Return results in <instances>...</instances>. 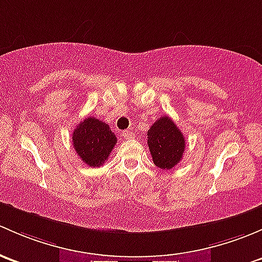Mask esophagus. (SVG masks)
I'll return each mask as SVG.
<instances>
[{
	"instance_id": "1",
	"label": "esophagus",
	"mask_w": 262,
	"mask_h": 262,
	"mask_svg": "<svg viewBox=\"0 0 262 262\" xmlns=\"http://www.w3.org/2000/svg\"><path fill=\"white\" fill-rule=\"evenodd\" d=\"M121 135H122L125 139H131L132 136H134V132L130 131V130H126V131H122L121 132Z\"/></svg>"
}]
</instances>
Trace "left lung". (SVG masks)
Segmentation results:
<instances>
[{"label":"left lung","instance_id":"8db88e82","mask_svg":"<svg viewBox=\"0 0 262 262\" xmlns=\"http://www.w3.org/2000/svg\"><path fill=\"white\" fill-rule=\"evenodd\" d=\"M147 145L158 168L170 170L180 163L185 149V139L169 116H163L147 131Z\"/></svg>","mask_w":262,"mask_h":262}]
</instances>
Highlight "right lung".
<instances>
[{
	"label": "right lung",
	"instance_id": "add662e5",
	"mask_svg": "<svg viewBox=\"0 0 262 262\" xmlns=\"http://www.w3.org/2000/svg\"><path fill=\"white\" fill-rule=\"evenodd\" d=\"M72 142L83 163L92 168H98L108 160L117 139L107 123L88 117L75 127Z\"/></svg>",
	"mask_w": 262,
	"mask_h": 262
}]
</instances>
